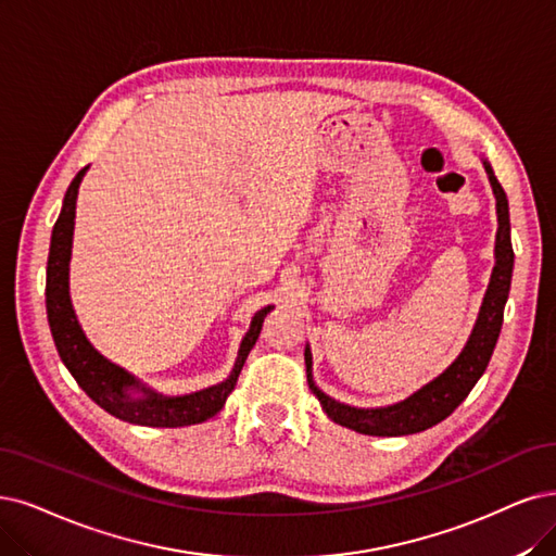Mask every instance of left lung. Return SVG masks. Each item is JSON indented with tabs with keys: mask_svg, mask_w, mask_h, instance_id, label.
Here are the masks:
<instances>
[{
	"mask_svg": "<svg viewBox=\"0 0 556 556\" xmlns=\"http://www.w3.org/2000/svg\"><path fill=\"white\" fill-rule=\"evenodd\" d=\"M485 172L492 185V192L497 199V244H495V267H492L490 286L483 298V306L479 320L475 325L465 351L460 357L451 364L446 371L421 387L417 394L409 399L378 409H357L348 407L330 396H325L320 389L312 380V353L309 348L304 351L306 362V378H309L312 392L318 396L323 409L332 421L353 428L362 435H376V438H399V435H413L421 433V430L444 421L454 409L467 399L471 387L479 382L483 371L488 368V362L495 351L502 323H504V304L508 300L510 291V277H513V244H510V222H508V199L500 185V180L492 174V167L488 162Z\"/></svg>",
	"mask_w": 556,
	"mask_h": 556,
	"instance_id": "obj_1",
	"label": "left lung"
}]
</instances>
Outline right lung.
I'll use <instances>...</instances> for the list:
<instances>
[{"instance_id":"1","label":"right lung","mask_w":556,"mask_h":556,"mask_svg":"<svg viewBox=\"0 0 556 556\" xmlns=\"http://www.w3.org/2000/svg\"><path fill=\"white\" fill-rule=\"evenodd\" d=\"M87 167L77 172L73 182L68 185L64 197V208L59 213V219L52 229L50 242V256H48V281H46V306H48V323L59 351V357L64 359L66 368L77 380V384L85 389L91 401H96L102 409H108L116 419H123L137 426H157V428H176V426H190L201 424L205 419L215 417L226 403V396L233 392L238 376L244 366L247 355L254 348L265 316L273 312V306L261 309L254 320L250 332L244 334L240 353L236 359L233 371L229 380L222 384L203 389V392L178 396V399H162L149 389H143L135 382L130 374L123 368L110 364L105 357L93 351V345L81 334L77 318L71 306L68 295V261H71V244H73V224H75V201L81 176ZM135 386L144 392L141 400H132L127 392Z\"/></svg>"}]
</instances>
